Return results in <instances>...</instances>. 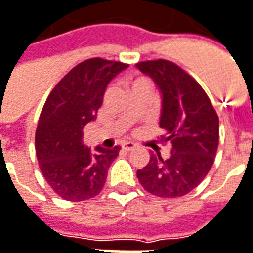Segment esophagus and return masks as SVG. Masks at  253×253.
Wrapping results in <instances>:
<instances>
[{
    "label": "esophagus",
    "mask_w": 253,
    "mask_h": 253,
    "mask_svg": "<svg viewBox=\"0 0 253 253\" xmlns=\"http://www.w3.org/2000/svg\"><path fill=\"white\" fill-rule=\"evenodd\" d=\"M122 147H123L125 150H133V149L136 147V143H133V141H125V143L122 144Z\"/></svg>",
    "instance_id": "34e87169"
}]
</instances>
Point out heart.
<instances>
[{
    "label": "heart",
    "instance_id": "obj_1",
    "mask_svg": "<svg viewBox=\"0 0 253 253\" xmlns=\"http://www.w3.org/2000/svg\"><path fill=\"white\" fill-rule=\"evenodd\" d=\"M128 85H130V90H133V88H136V87H141V85H147V87H152V83L150 80L147 79V77H134V79H131L130 83H128Z\"/></svg>",
    "mask_w": 253,
    "mask_h": 253
}]
</instances>
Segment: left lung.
Returning <instances> with one entry per match:
<instances>
[{
  "instance_id": "left-lung-1",
  "label": "left lung",
  "mask_w": 253,
  "mask_h": 253,
  "mask_svg": "<svg viewBox=\"0 0 253 253\" xmlns=\"http://www.w3.org/2000/svg\"><path fill=\"white\" fill-rule=\"evenodd\" d=\"M136 67L156 83L162 93L160 141L171 144L162 159L150 155L137 170L140 185L159 198H180L193 190L209 173L219 144V117L208 94L183 68L168 60L140 61Z\"/></svg>"
}]
</instances>
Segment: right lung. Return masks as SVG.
I'll return each mask as SVG.
<instances>
[{
    "mask_svg": "<svg viewBox=\"0 0 253 253\" xmlns=\"http://www.w3.org/2000/svg\"><path fill=\"white\" fill-rule=\"evenodd\" d=\"M127 67L120 61L90 58L58 82L47 97L36 130L41 173L64 201H87L98 195L120 146L88 149L83 128L97 117L107 84Z\"/></svg>",
    "mask_w": 253,
    "mask_h": 253,
    "instance_id": "obj_1",
    "label": "right lung"
}]
</instances>
